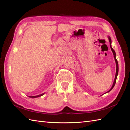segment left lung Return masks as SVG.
<instances>
[{"mask_svg": "<svg viewBox=\"0 0 130 130\" xmlns=\"http://www.w3.org/2000/svg\"><path fill=\"white\" fill-rule=\"evenodd\" d=\"M108 37V39H109V43H110V47H111V50L113 52V55H114V58H115V62H116V75H115V80H114V82H113V84L112 85V88L110 89V90L109 91H108L107 92L105 93L104 94L106 93H107L109 92L110 91L112 90V89L113 88L115 85V83H116V79H117V75H118V62H117V60L116 59V52L115 51V50L113 49V48L112 47V41H111V37H110L109 36Z\"/></svg>", "mask_w": 130, "mask_h": 130, "instance_id": "obj_1", "label": "left lung"}]
</instances>
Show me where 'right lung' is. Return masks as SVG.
<instances>
[{"label":"right lung","instance_id":"right-lung-1","mask_svg":"<svg viewBox=\"0 0 130 130\" xmlns=\"http://www.w3.org/2000/svg\"><path fill=\"white\" fill-rule=\"evenodd\" d=\"M45 94V93H42L41 94H40V95H36V96H29V97L31 98H37V97H39V96H42L43 95Z\"/></svg>","mask_w":130,"mask_h":130}]
</instances>
